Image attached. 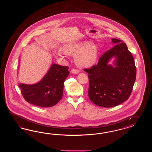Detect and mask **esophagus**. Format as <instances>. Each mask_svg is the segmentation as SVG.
I'll return each instance as SVG.
<instances>
[{"label": "esophagus", "instance_id": "obj_1", "mask_svg": "<svg viewBox=\"0 0 152 152\" xmlns=\"http://www.w3.org/2000/svg\"><path fill=\"white\" fill-rule=\"evenodd\" d=\"M71 72H72V74H77L79 73V71H78V69H72L71 70Z\"/></svg>", "mask_w": 152, "mask_h": 152}]
</instances>
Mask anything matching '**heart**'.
Listing matches in <instances>:
<instances>
[{
  "label": "heart",
  "instance_id": "obj_1",
  "mask_svg": "<svg viewBox=\"0 0 152 152\" xmlns=\"http://www.w3.org/2000/svg\"><path fill=\"white\" fill-rule=\"evenodd\" d=\"M74 56L75 62L78 67L89 68L96 64L99 51L95 43L91 42H69L64 44L61 50L56 52V56L64 60L66 56Z\"/></svg>",
  "mask_w": 152,
  "mask_h": 152
}]
</instances>
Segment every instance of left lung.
Returning a JSON list of instances; mask_svg holds the SVG:
<instances>
[{
	"label": "left lung",
	"mask_w": 152,
	"mask_h": 152,
	"mask_svg": "<svg viewBox=\"0 0 152 152\" xmlns=\"http://www.w3.org/2000/svg\"><path fill=\"white\" fill-rule=\"evenodd\" d=\"M115 46L101 56L96 65L85 69L88 74V97L97 106L111 107L127 100L136 78L133 57L126 44L112 38ZM115 58L113 64L108 62Z\"/></svg>",
	"instance_id": "obj_1"
}]
</instances>
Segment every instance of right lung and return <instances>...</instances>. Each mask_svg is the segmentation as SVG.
Wrapping results in <instances>:
<instances>
[{
	"instance_id": "right-lung-1",
	"label": "right lung",
	"mask_w": 152,
	"mask_h": 152,
	"mask_svg": "<svg viewBox=\"0 0 152 152\" xmlns=\"http://www.w3.org/2000/svg\"><path fill=\"white\" fill-rule=\"evenodd\" d=\"M69 67L53 64L41 80L34 84L19 83L28 102L40 107H51L62 99L64 80L69 75Z\"/></svg>"
}]
</instances>
